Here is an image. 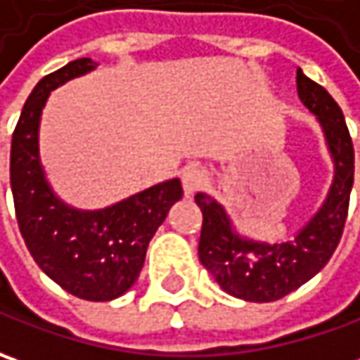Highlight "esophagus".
<instances>
[{
	"instance_id": "34e87169",
	"label": "esophagus",
	"mask_w": 360,
	"mask_h": 360,
	"mask_svg": "<svg viewBox=\"0 0 360 360\" xmlns=\"http://www.w3.org/2000/svg\"><path fill=\"white\" fill-rule=\"evenodd\" d=\"M181 183H183V191L185 195H193L199 191L205 183H207V173L201 167H187L181 175Z\"/></svg>"
}]
</instances>
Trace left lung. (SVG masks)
Instances as JSON below:
<instances>
[{"label":"left lung","mask_w":360,"mask_h":360,"mask_svg":"<svg viewBox=\"0 0 360 360\" xmlns=\"http://www.w3.org/2000/svg\"><path fill=\"white\" fill-rule=\"evenodd\" d=\"M300 101L314 112L335 159V181L321 211L302 231L284 243H259L236 236L224 207L205 193L195 203L203 213L199 262L227 294L248 302H274L321 272L335 254L349 215L354 149L345 115L326 88L296 72Z\"/></svg>","instance_id":"left-lung-1"}]
</instances>
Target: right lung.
Returning <instances> with one entry per match:
<instances>
[{
  "mask_svg": "<svg viewBox=\"0 0 360 360\" xmlns=\"http://www.w3.org/2000/svg\"><path fill=\"white\" fill-rule=\"evenodd\" d=\"M92 68L90 58H78L32 90L11 136L9 183L20 233L41 272L82 300L106 302L136 282L150 238L183 189L171 179L101 211L72 210L56 199L39 167V115L52 88Z\"/></svg>",
  "mask_w": 360,
  "mask_h": 360,
  "instance_id": "1",
  "label": "right lung"
}]
</instances>
